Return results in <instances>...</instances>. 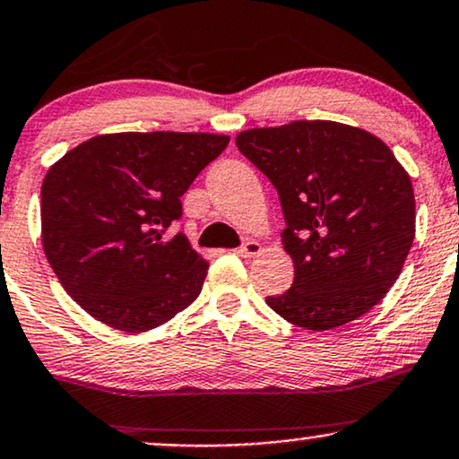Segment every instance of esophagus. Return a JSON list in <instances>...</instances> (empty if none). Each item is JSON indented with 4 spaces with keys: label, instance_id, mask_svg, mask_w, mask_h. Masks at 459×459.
<instances>
[{
    "label": "esophagus",
    "instance_id": "34e87169",
    "mask_svg": "<svg viewBox=\"0 0 459 459\" xmlns=\"http://www.w3.org/2000/svg\"><path fill=\"white\" fill-rule=\"evenodd\" d=\"M261 251V244L255 242V240H247L242 242V247L236 248V253L240 255V257H255Z\"/></svg>",
    "mask_w": 459,
    "mask_h": 459
}]
</instances>
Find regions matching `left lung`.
<instances>
[{"instance_id": "8db88e82", "label": "left lung", "mask_w": 459, "mask_h": 459, "mask_svg": "<svg viewBox=\"0 0 459 459\" xmlns=\"http://www.w3.org/2000/svg\"><path fill=\"white\" fill-rule=\"evenodd\" d=\"M236 147L281 198L295 281L265 303L290 325L329 331L360 318L396 282L415 236L411 178L362 128L299 120L244 130Z\"/></svg>"}]
</instances>
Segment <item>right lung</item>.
I'll return each mask as SVG.
<instances>
[{
	"mask_svg": "<svg viewBox=\"0 0 459 459\" xmlns=\"http://www.w3.org/2000/svg\"><path fill=\"white\" fill-rule=\"evenodd\" d=\"M230 136L100 134L65 153L41 186V242L65 290L113 329L141 333L195 301L208 261L183 231L181 195Z\"/></svg>",
	"mask_w": 459,
	"mask_h": 459,
	"instance_id": "right-lung-1",
	"label": "right lung"
}]
</instances>
